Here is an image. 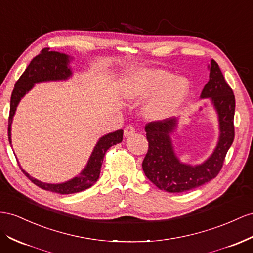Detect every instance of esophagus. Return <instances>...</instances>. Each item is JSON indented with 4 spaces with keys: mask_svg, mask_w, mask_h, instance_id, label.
Wrapping results in <instances>:
<instances>
[{
    "mask_svg": "<svg viewBox=\"0 0 253 253\" xmlns=\"http://www.w3.org/2000/svg\"><path fill=\"white\" fill-rule=\"evenodd\" d=\"M134 133H135V127L133 126H127L125 128V131H124V135L126 136V137H127V136L133 135Z\"/></svg>",
    "mask_w": 253,
    "mask_h": 253,
    "instance_id": "34e87169",
    "label": "esophagus"
}]
</instances>
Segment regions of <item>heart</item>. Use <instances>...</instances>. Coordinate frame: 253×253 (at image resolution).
I'll use <instances>...</instances> for the list:
<instances>
[{
	"instance_id": "obj_1",
	"label": "heart",
	"mask_w": 253,
	"mask_h": 253,
	"mask_svg": "<svg viewBox=\"0 0 253 253\" xmlns=\"http://www.w3.org/2000/svg\"><path fill=\"white\" fill-rule=\"evenodd\" d=\"M189 91L185 78H175L171 73L158 70H140L128 79L125 94L129 100H142L156 94L147 104L145 111L149 118L165 119L177 111Z\"/></svg>"
}]
</instances>
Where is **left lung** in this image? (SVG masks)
Here are the masks:
<instances>
[{
  "label": "left lung",
  "instance_id": "obj_1",
  "mask_svg": "<svg viewBox=\"0 0 253 253\" xmlns=\"http://www.w3.org/2000/svg\"><path fill=\"white\" fill-rule=\"evenodd\" d=\"M209 68L210 80L203 88L201 98H210L213 102L219 118L220 136L215 151L206 162L198 166H189L177 160L170 139V133L176 126L175 119L151 121L145 127L149 148L142 162L143 172L156 187L167 193L188 192L213 180L220 172L228 150L234 140L233 90L214 59Z\"/></svg>",
  "mask_w": 253,
  "mask_h": 253
}]
</instances>
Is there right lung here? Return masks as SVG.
Here are the masks:
<instances>
[{"instance_id":"add662e5","label":"right lung","mask_w":253,"mask_h":253,"mask_svg":"<svg viewBox=\"0 0 253 253\" xmlns=\"http://www.w3.org/2000/svg\"><path fill=\"white\" fill-rule=\"evenodd\" d=\"M49 50V47H44L36 57H34L22 76L16 82L15 88H13L10 98V111L8 117V139L10 145V126L12 122V117L15 115L16 108L23 95L27 91L31 90L34 84L38 83V82L66 80L71 76V70L68 67L69 56L63 53ZM122 138H124V131L122 129H118V131L110 133L103 136V137H101L97 145H95L85 169L80 173V175L73 177L72 180L65 183L49 184L40 182L34 179L29 173H26L21 167H20V169L22 170V172L35 185L40 188L61 195L79 193L82 192V190L89 188L97 182L106 151L112 146L116 145V143L121 142Z\"/></svg>"}]
</instances>
